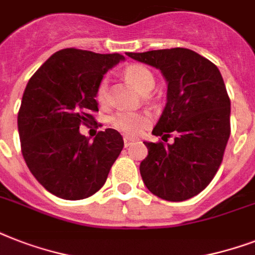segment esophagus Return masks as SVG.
Wrapping results in <instances>:
<instances>
[{"label": "esophagus", "mask_w": 255, "mask_h": 255, "mask_svg": "<svg viewBox=\"0 0 255 255\" xmlns=\"http://www.w3.org/2000/svg\"><path fill=\"white\" fill-rule=\"evenodd\" d=\"M135 140L131 139V137H128V136H124V147H129L132 143H133Z\"/></svg>", "instance_id": "1"}]
</instances>
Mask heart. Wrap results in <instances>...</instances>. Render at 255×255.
<instances>
[{
	"label": "heart",
	"mask_w": 255,
	"mask_h": 255,
	"mask_svg": "<svg viewBox=\"0 0 255 255\" xmlns=\"http://www.w3.org/2000/svg\"><path fill=\"white\" fill-rule=\"evenodd\" d=\"M124 77L133 87L140 92L151 91L155 85V78L147 67L140 65H132L126 69ZM108 99V81L103 78L96 88V100L106 103ZM151 123V118L143 112L119 111L110 118V124L119 132L128 136H137Z\"/></svg>",
	"instance_id": "1"
}]
</instances>
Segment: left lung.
<instances>
[{
  "mask_svg": "<svg viewBox=\"0 0 255 255\" xmlns=\"http://www.w3.org/2000/svg\"><path fill=\"white\" fill-rule=\"evenodd\" d=\"M153 66L168 83L167 104L144 143L148 156L140 174L149 192L167 201H185L209 185L222 163L230 136V99L217 66L189 49L127 53Z\"/></svg>",
  "mask_w": 255,
  "mask_h": 255,
  "instance_id": "left-lung-1",
  "label": "left lung"
}]
</instances>
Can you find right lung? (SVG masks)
Instances as JSON below:
<instances>
[{
    "label": "right lung",
    "mask_w": 255,
    "mask_h": 255,
    "mask_svg": "<svg viewBox=\"0 0 255 255\" xmlns=\"http://www.w3.org/2000/svg\"><path fill=\"white\" fill-rule=\"evenodd\" d=\"M123 59L116 53L59 50L26 86L18 111L22 156L38 182L57 197L82 200L96 193L123 149L116 129L99 131L94 141L79 132L82 124L96 123V88Z\"/></svg>",
    "instance_id": "add662e5"
}]
</instances>
